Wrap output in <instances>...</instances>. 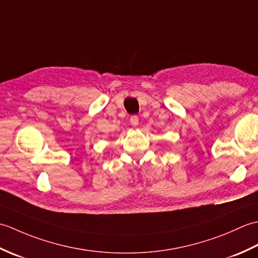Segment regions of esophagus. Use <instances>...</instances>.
I'll use <instances>...</instances> for the list:
<instances>
[{"label":"esophagus","mask_w":258,"mask_h":258,"mask_svg":"<svg viewBox=\"0 0 258 258\" xmlns=\"http://www.w3.org/2000/svg\"><path fill=\"white\" fill-rule=\"evenodd\" d=\"M130 122H131V125L134 126V127H136V126L139 125V117L136 116V115H133V116H131Z\"/></svg>","instance_id":"1"}]
</instances>
